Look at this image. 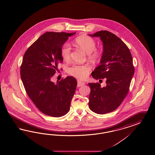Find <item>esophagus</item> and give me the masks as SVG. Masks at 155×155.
I'll return each mask as SVG.
<instances>
[{"mask_svg": "<svg viewBox=\"0 0 155 155\" xmlns=\"http://www.w3.org/2000/svg\"><path fill=\"white\" fill-rule=\"evenodd\" d=\"M84 84H85V83H84V82H82V81H81L80 80H78V84H77V86L78 87L82 86Z\"/></svg>", "mask_w": 155, "mask_h": 155, "instance_id": "1", "label": "esophagus"}]
</instances>
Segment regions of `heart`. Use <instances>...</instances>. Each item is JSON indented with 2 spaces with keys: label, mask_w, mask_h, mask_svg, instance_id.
Segmentation results:
<instances>
[{
  "label": "heart",
  "mask_w": 155,
  "mask_h": 155,
  "mask_svg": "<svg viewBox=\"0 0 155 155\" xmlns=\"http://www.w3.org/2000/svg\"><path fill=\"white\" fill-rule=\"evenodd\" d=\"M75 45L86 52L90 60H97L100 56V53L95 49L96 43L92 38L87 36H81L77 38L74 41ZM71 48L68 44H65L61 48V56L65 61L69 60L71 56ZM90 66L87 65H73L68 69L71 75L84 80L86 78L90 71Z\"/></svg>",
  "instance_id": "b5f03b06"
}]
</instances>
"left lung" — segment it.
I'll return each mask as SVG.
<instances>
[{
  "mask_svg": "<svg viewBox=\"0 0 155 155\" xmlns=\"http://www.w3.org/2000/svg\"><path fill=\"white\" fill-rule=\"evenodd\" d=\"M91 37H99L103 43V53L98 66L91 73L95 80H106L102 87L99 83H89L90 87L89 106L98 114L114 111L120 105L129 91L134 67L130 51L115 35L101 31Z\"/></svg>",
  "mask_w": 155,
  "mask_h": 155,
  "instance_id": "obj_1",
  "label": "left lung"
}]
</instances>
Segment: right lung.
Returning a JSON list of instances; mask_svg holds the SVG:
<instances>
[{
  "label": "right lung",
  "mask_w": 155,
  "mask_h": 155,
  "mask_svg": "<svg viewBox=\"0 0 155 155\" xmlns=\"http://www.w3.org/2000/svg\"><path fill=\"white\" fill-rule=\"evenodd\" d=\"M74 34H43L25 52L20 68L28 97L40 111L53 117H61L68 113L77 87V80L72 76L56 83L52 81L59 63L63 61L62 47Z\"/></svg>",
  "instance_id": "add662e5"
}]
</instances>
